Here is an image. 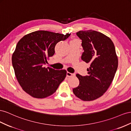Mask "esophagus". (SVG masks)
<instances>
[{
	"mask_svg": "<svg viewBox=\"0 0 131 131\" xmlns=\"http://www.w3.org/2000/svg\"><path fill=\"white\" fill-rule=\"evenodd\" d=\"M66 76H67V77H71V76H75V74L72 73H70L69 72H67Z\"/></svg>",
	"mask_w": 131,
	"mask_h": 131,
	"instance_id": "34e87169",
	"label": "esophagus"
}]
</instances>
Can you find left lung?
I'll use <instances>...</instances> for the list:
<instances>
[{
    "label": "left lung",
    "instance_id": "1",
    "mask_svg": "<svg viewBox=\"0 0 131 131\" xmlns=\"http://www.w3.org/2000/svg\"><path fill=\"white\" fill-rule=\"evenodd\" d=\"M76 35L82 40L83 52L81 59L90 63L88 75L77 74L80 84L73 92L83 101H91L102 96L113 81L118 67L114 44L110 38L93 30L80 31Z\"/></svg>",
    "mask_w": 131,
    "mask_h": 131
}]
</instances>
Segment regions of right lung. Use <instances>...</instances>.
I'll list each match as a JSON object with an SVG mask.
<instances>
[{
  "label": "right lung",
  "instance_id": "obj_1",
  "mask_svg": "<svg viewBox=\"0 0 131 131\" xmlns=\"http://www.w3.org/2000/svg\"><path fill=\"white\" fill-rule=\"evenodd\" d=\"M71 33L62 35L37 31L25 36L16 45L12 57L15 73L23 90L36 98H44L55 93L66 76L65 70L45 65L53 56L57 44Z\"/></svg>",
  "mask_w": 131,
  "mask_h": 131
}]
</instances>
